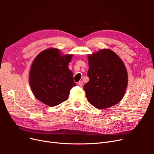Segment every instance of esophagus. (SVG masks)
<instances>
[{
  "instance_id": "1",
  "label": "esophagus",
  "mask_w": 154,
  "mask_h": 154,
  "mask_svg": "<svg viewBox=\"0 0 154 154\" xmlns=\"http://www.w3.org/2000/svg\"><path fill=\"white\" fill-rule=\"evenodd\" d=\"M78 85L80 87H82L83 85V82L82 81H79L78 83Z\"/></svg>"
}]
</instances>
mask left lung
<instances>
[{
  "label": "left lung",
  "instance_id": "8db88e82",
  "mask_svg": "<svg viewBox=\"0 0 154 154\" xmlns=\"http://www.w3.org/2000/svg\"><path fill=\"white\" fill-rule=\"evenodd\" d=\"M87 76L83 86L88 101L100 109L112 106L122 100L128 83L123 62L110 49H101L88 57Z\"/></svg>",
  "mask_w": 154,
  "mask_h": 154
}]
</instances>
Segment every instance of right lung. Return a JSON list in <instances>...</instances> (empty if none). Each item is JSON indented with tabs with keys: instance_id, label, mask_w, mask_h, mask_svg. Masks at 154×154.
Masks as SVG:
<instances>
[{
	"instance_id": "right-lung-1",
	"label": "right lung",
	"mask_w": 154,
	"mask_h": 154,
	"mask_svg": "<svg viewBox=\"0 0 154 154\" xmlns=\"http://www.w3.org/2000/svg\"><path fill=\"white\" fill-rule=\"evenodd\" d=\"M57 49H48L34 60L29 74V83L35 96L50 106L68 99L70 90L76 86L72 72L68 67L72 55L60 56Z\"/></svg>"
}]
</instances>
